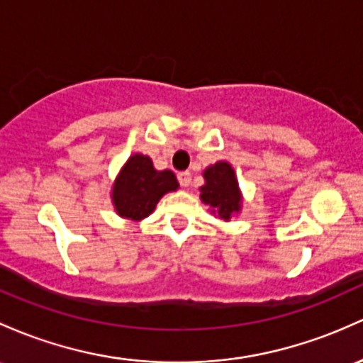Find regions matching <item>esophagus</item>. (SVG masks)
<instances>
[{
	"label": "esophagus",
	"mask_w": 363,
	"mask_h": 363,
	"mask_svg": "<svg viewBox=\"0 0 363 363\" xmlns=\"http://www.w3.org/2000/svg\"><path fill=\"white\" fill-rule=\"evenodd\" d=\"M177 179H179V182H181L182 188H189V184H191V172H179L177 174Z\"/></svg>",
	"instance_id": "esophagus-1"
}]
</instances>
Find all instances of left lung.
<instances>
[{
    "instance_id": "1",
    "label": "left lung",
    "mask_w": 363,
    "mask_h": 363,
    "mask_svg": "<svg viewBox=\"0 0 363 363\" xmlns=\"http://www.w3.org/2000/svg\"><path fill=\"white\" fill-rule=\"evenodd\" d=\"M205 184L200 188V200L210 208V213L229 222L242 210V193L236 172L229 162L220 160L203 170Z\"/></svg>"
}]
</instances>
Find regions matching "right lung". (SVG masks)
<instances>
[{"instance_id":"obj_1","label":"right lung","mask_w":363,"mask_h":363,"mask_svg":"<svg viewBox=\"0 0 363 363\" xmlns=\"http://www.w3.org/2000/svg\"><path fill=\"white\" fill-rule=\"evenodd\" d=\"M177 189L172 170H157L148 155L134 153L118 170L110 198L118 217L141 222L155 212L163 194Z\"/></svg>"}]
</instances>
